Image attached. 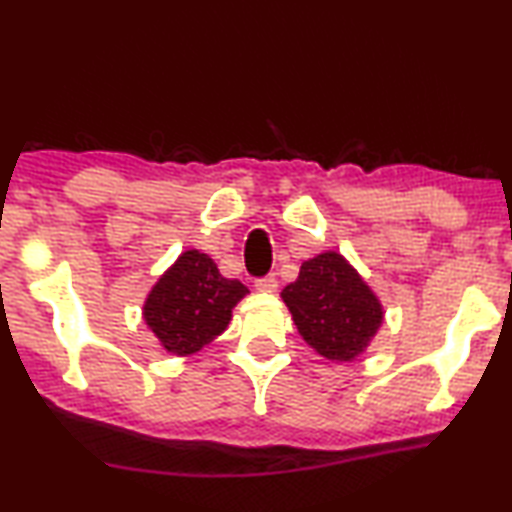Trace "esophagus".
<instances>
[{"mask_svg":"<svg viewBox=\"0 0 512 512\" xmlns=\"http://www.w3.org/2000/svg\"><path fill=\"white\" fill-rule=\"evenodd\" d=\"M255 287H257L259 292H276L278 280H276V276H273V273H269V276L257 278V280H255Z\"/></svg>","mask_w":512,"mask_h":512,"instance_id":"34e87169","label":"esophagus"}]
</instances>
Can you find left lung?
Here are the masks:
<instances>
[{
  "mask_svg": "<svg viewBox=\"0 0 512 512\" xmlns=\"http://www.w3.org/2000/svg\"><path fill=\"white\" fill-rule=\"evenodd\" d=\"M283 301L304 341L341 362L359 355L383 322L376 294L336 253L301 264L299 278L283 290Z\"/></svg>",
  "mask_w": 512,
  "mask_h": 512,
  "instance_id": "obj_1",
  "label": "left lung"
}]
</instances>
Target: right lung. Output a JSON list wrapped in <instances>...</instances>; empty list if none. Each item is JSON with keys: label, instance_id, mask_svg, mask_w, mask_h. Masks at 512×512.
I'll return each mask as SVG.
<instances>
[{"label": "right lung", "instance_id": "right-lung-1", "mask_svg": "<svg viewBox=\"0 0 512 512\" xmlns=\"http://www.w3.org/2000/svg\"><path fill=\"white\" fill-rule=\"evenodd\" d=\"M248 287L225 278L208 255L187 250L148 294L143 318L164 350L190 355L220 336Z\"/></svg>", "mask_w": 512, "mask_h": 512}]
</instances>
